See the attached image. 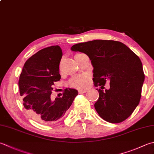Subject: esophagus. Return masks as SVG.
<instances>
[{
	"instance_id": "obj_1",
	"label": "esophagus",
	"mask_w": 154,
	"mask_h": 154,
	"mask_svg": "<svg viewBox=\"0 0 154 154\" xmlns=\"http://www.w3.org/2000/svg\"><path fill=\"white\" fill-rule=\"evenodd\" d=\"M87 91V90H79V93H86Z\"/></svg>"
}]
</instances>
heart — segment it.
Segmentation results:
<instances>
[{
  "mask_svg": "<svg viewBox=\"0 0 154 154\" xmlns=\"http://www.w3.org/2000/svg\"><path fill=\"white\" fill-rule=\"evenodd\" d=\"M81 54H77L75 55V58L76 59L77 57L80 55ZM61 66L60 65V69ZM89 81V77L87 75H77L73 77L69 81V85L75 89H84L88 85Z\"/></svg>",
  "mask_w": 154,
  "mask_h": 154,
  "instance_id": "b5f03b06",
  "label": "heart"
}]
</instances>
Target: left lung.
I'll list each match as a JSON object with an SVG mask.
<instances>
[{
    "label": "left lung",
    "instance_id": "1",
    "mask_svg": "<svg viewBox=\"0 0 154 154\" xmlns=\"http://www.w3.org/2000/svg\"><path fill=\"white\" fill-rule=\"evenodd\" d=\"M71 49L89 57L95 87H103L109 81V89H97L99 96L94 106L99 116L113 123L128 118L140 103L145 79L139 57L121 42L111 40L78 43Z\"/></svg>",
    "mask_w": 154,
    "mask_h": 154
}]
</instances>
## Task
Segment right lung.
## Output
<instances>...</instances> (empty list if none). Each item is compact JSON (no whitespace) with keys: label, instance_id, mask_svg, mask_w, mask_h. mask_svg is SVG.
<instances>
[{"label":"right lung","instance_id":"1","mask_svg":"<svg viewBox=\"0 0 154 154\" xmlns=\"http://www.w3.org/2000/svg\"><path fill=\"white\" fill-rule=\"evenodd\" d=\"M63 55L58 45L40 50L25 62L19 80V93L29 116L41 123H53L65 115L78 91L65 89L53 100L54 83L61 79L59 68Z\"/></svg>","mask_w":154,"mask_h":154}]
</instances>
